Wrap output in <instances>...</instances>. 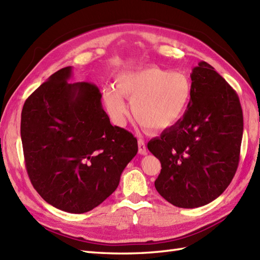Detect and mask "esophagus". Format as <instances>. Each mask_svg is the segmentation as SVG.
Listing matches in <instances>:
<instances>
[{
  "instance_id": "esophagus-1",
  "label": "esophagus",
  "mask_w": 260,
  "mask_h": 260,
  "mask_svg": "<svg viewBox=\"0 0 260 260\" xmlns=\"http://www.w3.org/2000/svg\"><path fill=\"white\" fill-rule=\"evenodd\" d=\"M138 152L141 155L147 154V147H146V144L143 139H138Z\"/></svg>"
}]
</instances>
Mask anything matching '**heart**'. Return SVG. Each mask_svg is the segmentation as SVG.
<instances>
[{"mask_svg":"<svg viewBox=\"0 0 260 260\" xmlns=\"http://www.w3.org/2000/svg\"><path fill=\"white\" fill-rule=\"evenodd\" d=\"M192 86L188 77L158 67H145L118 75L116 86L108 85L103 99L112 121L122 125L126 116L123 96L131 101L132 115L143 128L157 132L174 125L189 104Z\"/></svg>","mask_w":260,"mask_h":260,"instance_id":"1","label":"heart"}]
</instances>
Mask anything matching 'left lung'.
<instances>
[{"mask_svg":"<svg viewBox=\"0 0 260 260\" xmlns=\"http://www.w3.org/2000/svg\"><path fill=\"white\" fill-rule=\"evenodd\" d=\"M192 91L182 118L147 147L161 164L155 188L178 208L193 209L221 196L234 178L243 138L236 91L211 64L191 73Z\"/></svg>","mask_w":260,"mask_h":260,"instance_id":"obj_1","label":"left lung"}]
</instances>
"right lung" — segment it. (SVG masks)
Masks as SVG:
<instances>
[{
    "label": "right lung",
    "instance_id": "obj_1",
    "mask_svg": "<svg viewBox=\"0 0 260 260\" xmlns=\"http://www.w3.org/2000/svg\"><path fill=\"white\" fill-rule=\"evenodd\" d=\"M70 76L71 67L58 70L27 98L21 137L32 187L55 208L80 214L116 190L138 146L111 124L98 86L69 83Z\"/></svg>",
    "mask_w": 260,
    "mask_h": 260
}]
</instances>
